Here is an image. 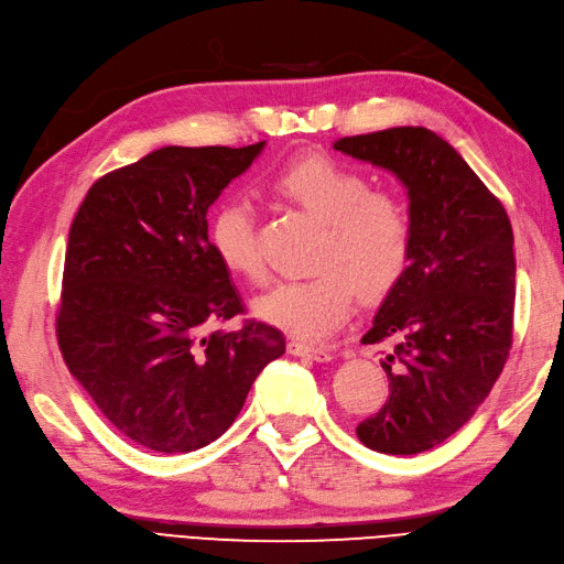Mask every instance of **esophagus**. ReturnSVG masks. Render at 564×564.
<instances>
[{
  "mask_svg": "<svg viewBox=\"0 0 564 564\" xmlns=\"http://www.w3.org/2000/svg\"><path fill=\"white\" fill-rule=\"evenodd\" d=\"M288 352L295 357H310L316 359V362H328L330 352L324 345H312V343H302V340H291L288 343Z\"/></svg>",
  "mask_w": 564,
  "mask_h": 564,
  "instance_id": "esophagus-1",
  "label": "esophagus"
}]
</instances>
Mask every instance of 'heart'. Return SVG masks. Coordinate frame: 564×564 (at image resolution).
Instances as JSON below:
<instances>
[{
	"mask_svg": "<svg viewBox=\"0 0 564 564\" xmlns=\"http://www.w3.org/2000/svg\"><path fill=\"white\" fill-rule=\"evenodd\" d=\"M269 191L319 219L322 230L312 257L316 271L281 281L254 300V314L262 322L305 340L326 338L350 314L357 291L377 300L405 276L414 224L398 195L369 191L365 176L322 152L288 159L271 173ZM209 242L236 279H264L250 199L230 197L216 207Z\"/></svg>",
	"mask_w": 564,
	"mask_h": 564,
	"instance_id": "1",
	"label": "heart"
}]
</instances>
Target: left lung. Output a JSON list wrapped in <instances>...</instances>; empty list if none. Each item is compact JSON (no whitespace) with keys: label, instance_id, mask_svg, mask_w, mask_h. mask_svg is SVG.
<instances>
[{"label":"left lung","instance_id":"8db88e82","mask_svg":"<svg viewBox=\"0 0 564 564\" xmlns=\"http://www.w3.org/2000/svg\"><path fill=\"white\" fill-rule=\"evenodd\" d=\"M336 150L408 185L414 248L362 343H393L386 405L357 438L416 455L465 426L508 362L514 328L512 226L502 202L441 135L400 126L343 138Z\"/></svg>","mask_w":564,"mask_h":564}]
</instances>
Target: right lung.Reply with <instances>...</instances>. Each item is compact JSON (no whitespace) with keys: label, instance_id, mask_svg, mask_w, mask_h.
Instances as JSON below:
<instances>
[{"label":"right lung","instance_id":"1","mask_svg":"<svg viewBox=\"0 0 564 564\" xmlns=\"http://www.w3.org/2000/svg\"><path fill=\"white\" fill-rule=\"evenodd\" d=\"M262 148H162L97 178L70 224L62 357L109 424L150 451L219 438L285 352L264 322L209 330L245 307L212 250L207 209Z\"/></svg>","mask_w":564,"mask_h":564}]
</instances>
